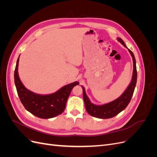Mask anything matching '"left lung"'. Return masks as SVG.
<instances>
[{
    "label": "left lung",
    "instance_id": "obj_1",
    "mask_svg": "<svg viewBox=\"0 0 157 157\" xmlns=\"http://www.w3.org/2000/svg\"><path fill=\"white\" fill-rule=\"evenodd\" d=\"M117 40L123 46L127 48L124 41L121 38H117ZM128 50L132 57L133 63H134V70H133V75L131 82L124 92V93L119 98L111 102L104 104V105H95V104H93L90 101V99L86 94V92H85L84 88L82 86L83 90V99L85 104V107H86V111L89 115L96 118H103V119L110 118L116 116L118 113L122 111L128 106V104H129L133 96V94H134L137 82V70L134 55L130 49L128 48Z\"/></svg>",
    "mask_w": 157,
    "mask_h": 157
}]
</instances>
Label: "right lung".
Masks as SVG:
<instances>
[{
  "label": "right lung",
  "instance_id": "add662e5",
  "mask_svg": "<svg viewBox=\"0 0 157 157\" xmlns=\"http://www.w3.org/2000/svg\"><path fill=\"white\" fill-rule=\"evenodd\" d=\"M19 59L18 58L14 71V82L18 96L26 110L40 118H50L61 115L65 109L71 90L79 83L74 82L65 85L57 92L48 95L35 94L23 86L19 77Z\"/></svg>",
  "mask_w": 157,
  "mask_h": 157
}]
</instances>
